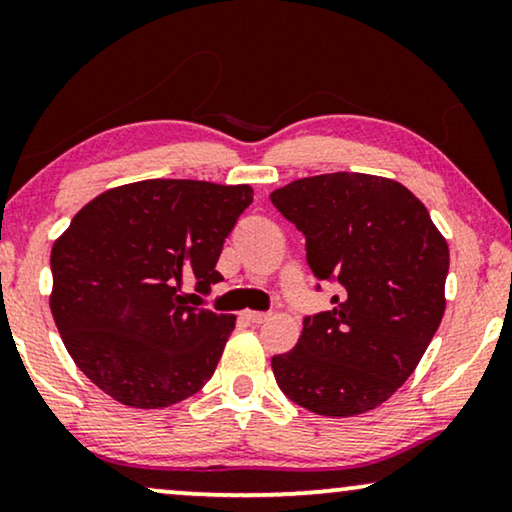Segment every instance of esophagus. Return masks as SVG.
Returning a JSON list of instances; mask_svg holds the SVG:
<instances>
[{
    "label": "esophagus",
    "mask_w": 512,
    "mask_h": 512,
    "mask_svg": "<svg viewBox=\"0 0 512 512\" xmlns=\"http://www.w3.org/2000/svg\"><path fill=\"white\" fill-rule=\"evenodd\" d=\"M242 317L249 321V324H263V321L270 319L268 312H254V310H244Z\"/></svg>",
    "instance_id": "34e87169"
}]
</instances>
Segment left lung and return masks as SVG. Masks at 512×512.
Wrapping results in <instances>:
<instances>
[{
  "mask_svg": "<svg viewBox=\"0 0 512 512\" xmlns=\"http://www.w3.org/2000/svg\"><path fill=\"white\" fill-rule=\"evenodd\" d=\"M305 235L317 279L340 284L333 310L305 317L272 356L279 389L324 417L375 410L415 373L445 314L450 249L424 202L394 179L331 172L270 193Z\"/></svg>",
  "mask_w": 512,
  "mask_h": 512,
  "instance_id": "left-lung-1",
  "label": "left lung"
}]
</instances>
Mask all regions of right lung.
Returning <instances> with one entry per match:
<instances>
[{
    "mask_svg": "<svg viewBox=\"0 0 512 512\" xmlns=\"http://www.w3.org/2000/svg\"><path fill=\"white\" fill-rule=\"evenodd\" d=\"M249 184L144 179L109 188L53 244L48 303L69 356L128 408L158 410L198 394L214 375L235 314L209 312L205 293L223 240L251 205Z\"/></svg>",
    "mask_w": 512,
    "mask_h": 512,
    "instance_id": "add662e5",
    "label": "right lung"
}]
</instances>
